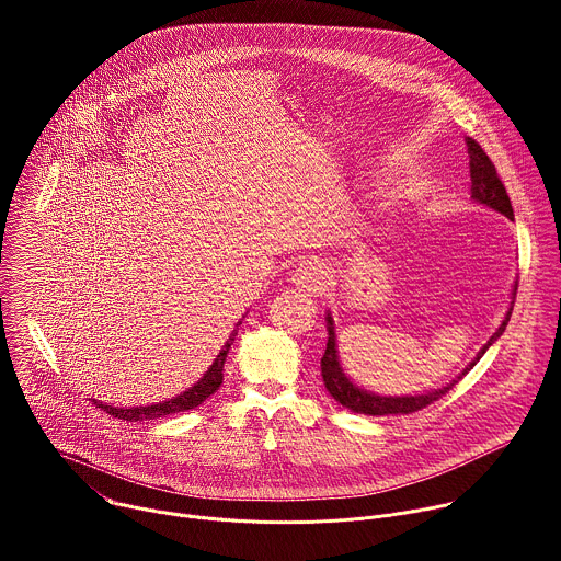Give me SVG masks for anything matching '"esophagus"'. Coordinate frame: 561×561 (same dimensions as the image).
Wrapping results in <instances>:
<instances>
[{"mask_svg": "<svg viewBox=\"0 0 561 561\" xmlns=\"http://www.w3.org/2000/svg\"><path fill=\"white\" fill-rule=\"evenodd\" d=\"M295 286L308 295H324L331 286V271L324 262L319 260H304L297 268H295Z\"/></svg>", "mask_w": 561, "mask_h": 561, "instance_id": "34e87169", "label": "esophagus"}]
</instances>
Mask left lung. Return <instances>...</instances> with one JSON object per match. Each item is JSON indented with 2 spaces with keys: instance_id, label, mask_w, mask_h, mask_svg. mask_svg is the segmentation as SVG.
Masks as SVG:
<instances>
[{
  "instance_id": "obj_1",
  "label": "left lung",
  "mask_w": 561,
  "mask_h": 561,
  "mask_svg": "<svg viewBox=\"0 0 561 561\" xmlns=\"http://www.w3.org/2000/svg\"><path fill=\"white\" fill-rule=\"evenodd\" d=\"M466 144H468V157H470V182H472L470 191H472V199L500 210L508 219H515L513 217L511 197H508V193H506V188H504V184H502V180L497 175L495 164L491 162V157L486 154V150L479 146L472 137H466ZM515 293H517V286L513 290V304H515ZM511 312H513V308H508L502 327L493 333V337L486 342V346L477 353L474 362H470V366L457 379H453L444 388H437V390L426 392V394H415V397L413 394H409V397H381V394H373L368 390H362V388L353 386V381L340 368L337 348H335V327H333V319L329 314L327 317V322H329V327H327L329 329V344H327V353L322 357L324 383H327L329 392L337 399V402L342 407H346L348 411H353V413H364V415H411V413H417V411L426 409L428 404L437 402L439 397H444L479 359H482V355L489 351V346L506 331Z\"/></svg>"
}]
</instances>
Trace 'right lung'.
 <instances>
[{
    "instance_id": "obj_1",
    "label": "right lung",
    "mask_w": 561,
    "mask_h": 561,
    "mask_svg": "<svg viewBox=\"0 0 561 561\" xmlns=\"http://www.w3.org/2000/svg\"><path fill=\"white\" fill-rule=\"evenodd\" d=\"M237 337V331L230 333L228 342L224 344L221 353L217 355V359L213 362V366L206 370V375L193 386L188 388L186 392L169 399V402H162V404H152V407H139V409H115V407H106L102 402H95L98 409L106 411L108 415L117 417V420H126V422H144V420H159V417H167V415H175V413H184V411H191L195 407H199L202 402H206V397H210L219 386H221V379H224V362H226V355L232 346Z\"/></svg>"
}]
</instances>
